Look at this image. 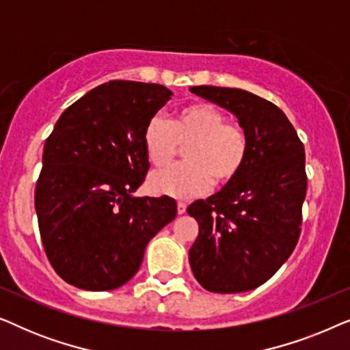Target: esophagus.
Returning a JSON list of instances; mask_svg holds the SVG:
<instances>
[{
    "label": "esophagus",
    "instance_id": "1",
    "mask_svg": "<svg viewBox=\"0 0 350 350\" xmlns=\"http://www.w3.org/2000/svg\"><path fill=\"white\" fill-rule=\"evenodd\" d=\"M186 207H188V205L185 202H178L176 204V212H178V215H183L186 212Z\"/></svg>",
    "mask_w": 350,
    "mask_h": 350
}]
</instances>
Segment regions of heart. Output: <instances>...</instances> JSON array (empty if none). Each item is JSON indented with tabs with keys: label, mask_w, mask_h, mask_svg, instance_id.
I'll return each instance as SVG.
<instances>
[{
	"label": "heart",
	"mask_w": 350,
	"mask_h": 350,
	"mask_svg": "<svg viewBox=\"0 0 350 350\" xmlns=\"http://www.w3.org/2000/svg\"><path fill=\"white\" fill-rule=\"evenodd\" d=\"M226 121V114L210 103L188 105L170 122L152 118L143 132V148L152 165H167L178 143L189 145L183 154L186 162L148 178L151 193L189 199L208 191L213 180L226 185L236 178L248 157V138L241 126Z\"/></svg>",
	"instance_id": "1"
}]
</instances>
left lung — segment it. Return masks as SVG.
Instances as JSON below:
<instances>
[{"label": "left lung", "mask_w": 350, "mask_h": 350, "mask_svg": "<svg viewBox=\"0 0 350 350\" xmlns=\"http://www.w3.org/2000/svg\"><path fill=\"white\" fill-rule=\"evenodd\" d=\"M189 90L232 113L248 138L241 174L186 210L199 223L189 248L196 280L213 293H242L269 280L295 250L308 188L304 146L285 113L255 94Z\"/></svg>", "instance_id": "1"}]
</instances>
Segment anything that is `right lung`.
I'll return each instance as SVG.
<instances>
[{"instance_id":"right-lung-1","label":"right lung","mask_w":350,"mask_h":350,"mask_svg":"<svg viewBox=\"0 0 350 350\" xmlns=\"http://www.w3.org/2000/svg\"><path fill=\"white\" fill-rule=\"evenodd\" d=\"M170 97L161 84L109 81L66 108L46 140L35 208L47 260L70 285H124L176 217L169 196H133L150 169L143 132Z\"/></svg>"}]
</instances>
